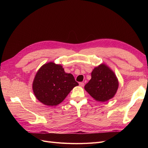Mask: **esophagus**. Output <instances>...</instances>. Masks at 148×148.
I'll return each instance as SVG.
<instances>
[{
    "label": "esophagus",
    "instance_id": "esophagus-1",
    "mask_svg": "<svg viewBox=\"0 0 148 148\" xmlns=\"http://www.w3.org/2000/svg\"><path fill=\"white\" fill-rule=\"evenodd\" d=\"M79 86H82V87H83L84 86V83L83 82H80L79 83Z\"/></svg>",
    "mask_w": 148,
    "mask_h": 148
}]
</instances>
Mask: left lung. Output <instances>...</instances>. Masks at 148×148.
Returning <instances> with one entry per match:
<instances>
[{
	"mask_svg": "<svg viewBox=\"0 0 148 148\" xmlns=\"http://www.w3.org/2000/svg\"><path fill=\"white\" fill-rule=\"evenodd\" d=\"M119 88V80L114 71L105 64L96 66L91 72V78L84 86L94 99L106 102L113 98Z\"/></svg>",
	"mask_w": 148,
	"mask_h": 148,
	"instance_id": "obj_1",
	"label": "left lung"
}]
</instances>
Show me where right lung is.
Here are the masks:
<instances>
[{"label": "right lung", "mask_w": 148, "mask_h": 148, "mask_svg": "<svg viewBox=\"0 0 148 148\" xmlns=\"http://www.w3.org/2000/svg\"><path fill=\"white\" fill-rule=\"evenodd\" d=\"M77 86L78 83L72 74L65 73L62 65L49 62L37 71L32 88L39 101L47 106H55L63 101Z\"/></svg>", "instance_id": "1"}]
</instances>
